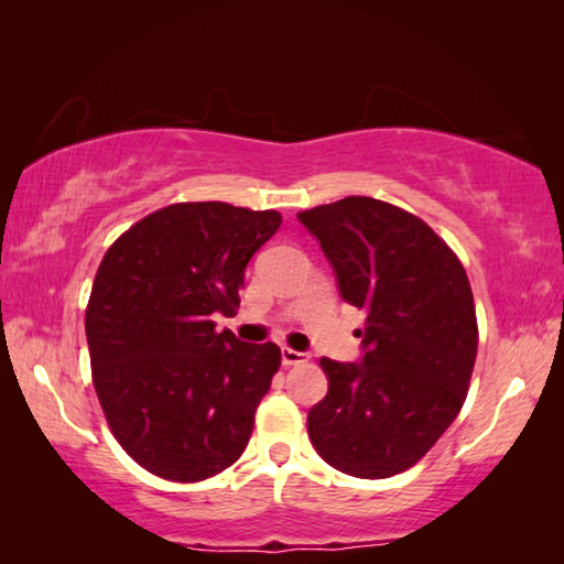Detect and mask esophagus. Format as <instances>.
I'll list each match as a JSON object with an SVG mask.
<instances>
[{
	"label": "esophagus",
	"mask_w": 564,
	"mask_h": 564,
	"mask_svg": "<svg viewBox=\"0 0 564 564\" xmlns=\"http://www.w3.org/2000/svg\"><path fill=\"white\" fill-rule=\"evenodd\" d=\"M281 360H283V366H299V362L308 360V352L293 350V348H281Z\"/></svg>",
	"instance_id": "esophagus-1"
}]
</instances>
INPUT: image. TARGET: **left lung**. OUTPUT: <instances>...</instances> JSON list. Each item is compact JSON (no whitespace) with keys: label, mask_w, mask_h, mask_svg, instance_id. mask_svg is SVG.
Instances as JSON below:
<instances>
[{"label":"left lung","mask_w":564,"mask_h":564,"mask_svg":"<svg viewBox=\"0 0 564 564\" xmlns=\"http://www.w3.org/2000/svg\"><path fill=\"white\" fill-rule=\"evenodd\" d=\"M343 301L368 313L360 362L321 358L328 393L308 435L336 470L380 480L413 467L465 403L477 318L463 263L431 226L393 204L348 196L301 212Z\"/></svg>","instance_id":"left-lung-1"}]
</instances>
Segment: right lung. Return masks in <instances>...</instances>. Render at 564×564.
Returning <instances> with one entry per match:
<instances>
[{
	"label": "right lung",
	"mask_w": 564,
	"mask_h": 564,
	"mask_svg": "<svg viewBox=\"0 0 564 564\" xmlns=\"http://www.w3.org/2000/svg\"><path fill=\"white\" fill-rule=\"evenodd\" d=\"M279 226V212L171 204L104 256L87 305L94 388L119 445L164 480H206L246 451L281 348L212 318L234 316L246 265Z\"/></svg>",
	"instance_id": "1"
}]
</instances>
